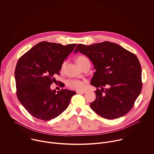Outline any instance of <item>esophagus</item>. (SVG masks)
I'll return each mask as SVG.
<instances>
[{
  "mask_svg": "<svg viewBox=\"0 0 154 154\" xmlns=\"http://www.w3.org/2000/svg\"><path fill=\"white\" fill-rule=\"evenodd\" d=\"M76 92L78 94H85V93H86V91H78Z\"/></svg>",
  "mask_w": 154,
  "mask_h": 154,
  "instance_id": "esophagus-1",
  "label": "esophagus"
}]
</instances>
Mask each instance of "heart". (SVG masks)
Returning a JSON list of instances; mask_svg holds the SVG:
<instances>
[{
	"label": "heart",
	"instance_id": "obj_1",
	"mask_svg": "<svg viewBox=\"0 0 154 154\" xmlns=\"http://www.w3.org/2000/svg\"><path fill=\"white\" fill-rule=\"evenodd\" d=\"M76 61L81 67H82L86 62H89L88 58L84 56H78L76 59ZM65 63H66L65 62H63L62 63L61 66L62 70L64 68ZM66 84H67V86L70 88L75 90H78V91L82 90L84 88V82L79 79H69L67 81Z\"/></svg>",
	"mask_w": 154,
	"mask_h": 154
}]
</instances>
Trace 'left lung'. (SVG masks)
I'll use <instances>...</instances> for the list:
<instances>
[{
	"instance_id": "1",
	"label": "left lung",
	"mask_w": 154,
	"mask_h": 154,
	"mask_svg": "<svg viewBox=\"0 0 154 154\" xmlns=\"http://www.w3.org/2000/svg\"><path fill=\"white\" fill-rule=\"evenodd\" d=\"M78 51L89 58L96 70L91 82L97 88L96 98L90 104L92 109L108 119L127 114L142 89V70L138 57L109 42L78 44L74 53ZM105 85L109 88H103Z\"/></svg>"
}]
</instances>
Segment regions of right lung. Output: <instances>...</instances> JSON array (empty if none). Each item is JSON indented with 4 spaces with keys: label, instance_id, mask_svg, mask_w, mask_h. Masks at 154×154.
Returning a JSON list of instances; mask_svg holds the SVG:
<instances>
[{
    "label": "right lung",
    "instance_id": "obj_1",
    "mask_svg": "<svg viewBox=\"0 0 154 154\" xmlns=\"http://www.w3.org/2000/svg\"><path fill=\"white\" fill-rule=\"evenodd\" d=\"M76 44L42 42L21 56L16 64L14 78L16 94L20 103L32 116L50 121L62 114L68 106L74 91L51 90L54 75Z\"/></svg>",
    "mask_w": 154,
    "mask_h": 154
}]
</instances>
